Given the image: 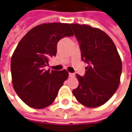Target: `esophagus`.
I'll return each instance as SVG.
<instances>
[{"mask_svg": "<svg viewBox=\"0 0 132 132\" xmlns=\"http://www.w3.org/2000/svg\"><path fill=\"white\" fill-rule=\"evenodd\" d=\"M69 76L70 77H74L75 76V74L73 73H69Z\"/></svg>", "mask_w": 132, "mask_h": 132, "instance_id": "obj_1", "label": "esophagus"}]
</instances>
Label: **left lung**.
<instances>
[{
	"instance_id": "1",
	"label": "left lung",
	"mask_w": 132,
	"mask_h": 132,
	"mask_svg": "<svg viewBox=\"0 0 132 132\" xmlns=\"http://www.w3.org/2000/svg\"><path fill=\"white\" fill-rule=\"evenodd\" d=\"M81 59L88 64L84 76L76 74L79 86L73 94L80 104L98 107L112 98L120 84L122 62L115 45L102 30L87 25L70 24Z\"/></svg>"
}]
</instances>
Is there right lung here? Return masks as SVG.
Masks as SVG:
<instances>
[{
	"mask_svg": "<svg viewBox=\"0 0 132 132\" xmlns=\"http://www.w3.org/2000/svg\"><path fill=\"white\" fill-rule=\"evenodd\" d=\"M71 36L70 24L43 23L31 29L18 43L11 60L13 87L30 107L43 109L51 105L68 79L66 70L50 71L45 67L56 55L59 41Z\"/></svg>",
	"mask_w": 132,
	"mask_h": 132,
	"instance_id": "add662e5",
	"label": "right lung"
}]
</instances>
